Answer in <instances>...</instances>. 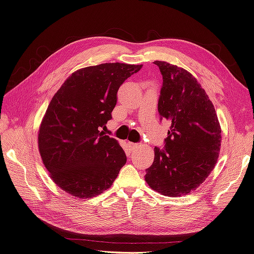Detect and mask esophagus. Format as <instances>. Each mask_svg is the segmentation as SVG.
<instances>
[{
    "label": "esophagus",
    "mask_w": 254,
    "mask_h": 254,
    "mask_svg": "<svg viewBox=\"0 0 254 254\" xmlns=\"http://www.w3.org/2000/svg\"><path fill=\"white\" fill-rule=\"evenodd\" d=\"M127 144H128V148H129V150H132V151H134V150H136L137 148L139 147V144L138 143H135V142H127Z\"/></svg>",
    "instance_id": "1"
}]
</instances>
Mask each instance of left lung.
<instances>
[{
    "instance_id": "1",
    "label": "left lung",
    "mask_w": 254,
    "mask_h": 254,
    "mask_svg": "<svg viewBox=\"0 0 254 254\" xmlns=\"http://www.w3.org/2000/svg\"><path fill=\"white\" fill-rule=\"evenodd\" d=\"M163 75L158 114L171 126L165 150L154 148L144 180L167 197H182L199 187L215 167L221 127L215 107L197 78L187 70L155 61Z\"/></svg>"
}]
</instances>
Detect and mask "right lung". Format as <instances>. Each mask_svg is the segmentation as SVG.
Masks as SVG:
<instances>
[{
	"label": "right lung",
	"instance_id": "add662e5",
	"mask_svg": "<svg viewBox=\"0 0 254 254\" xmlns=\"http://www.w3.org/2000/svg\"><path fill=\"white\" fill-rule=\"evenodd\" d=\"M142 64L106 63L73 72L57 90L43 116L38 148L50 178L76 198L108 190L127 155L101 128L112 119L119 87Z\"/></svg>",
	"mask_w": 254,
	"mask_h": 254
}]
</instances>
